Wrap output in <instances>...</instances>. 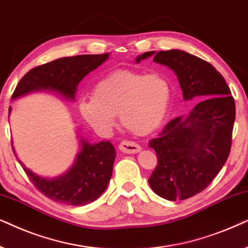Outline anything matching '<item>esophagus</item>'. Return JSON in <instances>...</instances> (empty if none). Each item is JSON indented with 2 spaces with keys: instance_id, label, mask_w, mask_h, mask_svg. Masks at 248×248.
Wrapping results in <instances>:
<instances>
[{
  "instance_id": "1",
  "label": "esophagus",
  "mask_w": 248,
  "mask_h": 248,
  "mask_svg": "<svg viewBox=\"0 0 248 248\" xmlns=\"http://www.w3.org/2000/svg\"><path fill=\"white\" fill-rule=\"evenodd\" d=\"M119 148H120L121 152H124V153H128V154L138 153V152L141 150L140 145L130 140H122L120 145H119Z\"/></svg>"
}]
</instances>
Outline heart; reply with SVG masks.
Masks as SVG:
<instances>
[{
	"label": "heart",
	"mask_w": 248,
	"mask_h": 248,
	"mask_svg": "<svg viewBox=\"0 0 248 248\" xmlns=\"http://www.w3.org/2000/svg\"><path fill=\"white\" fill-rule=\"evenodd\" d=\"M171 84L160 72L120 69L98 80L92 98L79 103V113L95 129L113 128L115 114L135 135L151 134L162 124L171 100Z\"/></svg>",
	"instance_id": "1"
}]
</instances>
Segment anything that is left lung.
Wrapping results in <instances>:
<instances>
[{
	"instance_id": "1",
	"label": "left lung",
	"mask_w": 248,
	"mask_h": 248,
	"mask_svg": "<svg viewBox=\"0 0 248 248\" xmlns=\"http://www.w3.org/2000/svg\"><path fill=\"white\" fill-rule=\"evenodd\" d=\"M150 57L173 70L185 101L201 100L188 117L171 120L150 141L157 155L151 188L168 201L187 200L209 186L229 156L235 100L222 75L201 58L180 49L151 51L136 63Z\"/></svg>"
}]
</instances>
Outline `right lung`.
Here are the masks:
<instances>
[{
    "instance_id": "obj_1",
    "label": "right lung",
    "mask_w": 248,
    "mask_h": 248,
    "mask_svg": "<svg viewBox=\"0 0 248 248\" xmlns=\"http://www.w3.org/2000/svg\"><path fill=\"white\" fill-rule=\"evenodd\" d=\"M105 54H85L61 58L29 70L16 85L12 100L35 91H49L74 101L77 86L85 76L107 61ZM11 108H9V113ZM80 152L67 172L57 178H43L27 169L19 160L34 186L54 202L65 205H86L98 199L111 179L115 150L110 141L91 144L80 140ZM13 153L16 154L12 146Z\"/></svg>"
}]
</instances>
